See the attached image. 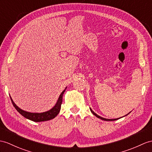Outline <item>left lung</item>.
I'll use <instances>...</instances> for the list:
<instances>
[{"label":"left lung","instance_id":"8db88e82","mask_svg":"<svg viewBox=\"0 0 152 152\" xmlns=\"http://www.w3.org/2000/svg\"><path fill=\"white\" fill-rule=\"evenodd\" d=\"M90 111L91 112V113H93L95 116H96V117H97V118H99V119H102V120H103V121H116V120H117V119H120V118H118V119H105V118H103V117H101V116L98 115L97 114H96V113L94 112V111L92 110L91 108H90ZM130 112H129V113H130ZM129 113H128L127 115H128ZM126 115H125V116H126Z\"/></svg>","mask_w":152,"mask_h":152}]
</instances>
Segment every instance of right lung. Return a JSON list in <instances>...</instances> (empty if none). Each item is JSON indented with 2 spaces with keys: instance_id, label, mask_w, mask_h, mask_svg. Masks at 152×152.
<instances>
[{
  "instance_id": "obj_1",
  "label": "right lung",
  "mask_w": 152,
  "mask_h": 152,
  "mask_svg": "<svg viewBox=\"0 0 152 152\" xmlns=\"http://www.w3.org/2000/svg\"><path fill=\"white\" fill-rule=\"evenodd\" d=\"M66 88L61 94L60 96H59V97L57 100V102L54 106V107H53V108L51 110H50L49 111H47V112H43V113H31V112H26V111L23 110L20 108H18V107L15 104V102H13L12 97H11V96H10V99H11V101L12 102L13 106L15 107V108L17 110V112L18 113H20L25 118H26V119L33 121L34 122L46 121L53 119V118H55L59 112H60L62 102V96H63V94L66 91Z\"/></svg>"
}]
</instances>
